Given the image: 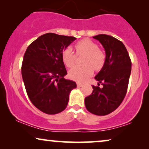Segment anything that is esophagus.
<instances>
[{"instance_id":"obj_1","label":"esophagus","mask_w":149,"mask_h":149,"mask_svg":"<svg viewBox=\"0 0 149 149\" xmlns=\"http://www.w3.org/2000/svg\"><path fill=\"white\" fill-rule=\"evenodd\" d=\"M83 86H84V85L81 84V83H77V87H78V88H81V87H82Z\"/></svg>"}]
</instances>
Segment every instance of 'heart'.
Segmentation results:
<instances>
[{"label":"heart","instance_id":"obj_1","mask_svg":"<svg viewBox=\"0 0 149 149\" xmlns=\"http://www.w3.org/2000/svg\"><path fill=\"white\" fill-rule=\"evenodd\" d=\"M77 55H86L84 59V66H74L69 71V77L79 82H84L93 74L94 69L100 70L105 63V54L99 49L98 44L90 39L79 40L74 44ZM76 54L70 47L61 52V59L68 67H72L76 60Z\"/></svg>","mask_w":149,"mask_h":149}]
</instances>
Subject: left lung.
I'll return each instance as SVG.
<instances>
[{"instance_id": "left-lung-1", "label": "left lung", "mask_w": 149, "mask_h": 149, "mask_svg": "<svg viewBox=\"0 0 149 149\" xmlns=\"http://www.w3.org/2000/svg\"><path fill=\"white\" fill-rule=\"evenodd\" d=\"M93 38L101 43L106 53L105 63L95 79L98 86L85 98L86 109L93 114L105 116L116 109L124 100L131 71V61L123 42L111 36L100 34ZM101 83L104 87L100 88Z\"/></svg>"}]
</instances>
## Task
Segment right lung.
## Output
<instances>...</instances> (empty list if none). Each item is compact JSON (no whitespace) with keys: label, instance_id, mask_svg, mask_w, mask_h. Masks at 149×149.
Wrapping results in <instances>:
<instances>
[{"label":"right lung","instance_id":"add662e5","mask_svg":"<svg viewBox=\"0 0 149 149\" xmlns=\"http://www.w3.org/2000/svg\"><path fill=\"white\" fill-rule=\"evenodd\" d=\"M76 38L48 33L32 42L25 52L22 77L29 99L47 114H56L67 107L74 81L64 79L67 71L61 52Z\"/></svg>","mask_w":149,"mask_h":149}]
</instances>
